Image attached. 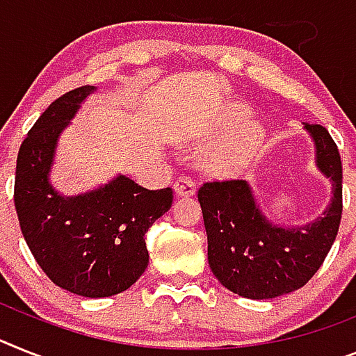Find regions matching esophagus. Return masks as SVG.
Segmentation results:
<instances>
[{
	"label": "esophagus",
	"mask_w": 356,
	"mask_h": 356,
	"mask_svg": "<svg viewBox=\"0 0 356 356\" xmlns=\"http://www.w3.org/2000/svg\"><path fill=\"white\" fill-rule=\"evenodd\" d=\"M173 190L179 197H192L195 193V183L190 177H179L173 183Z\"/></svg>",
	"instance_id": "esophagus-1"
}]
</instances>
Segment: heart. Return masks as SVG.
I'll use <instances>...</instances> for the list:
<instances>
[{"label":"heart","instance_id":"obj_1","mask_svg":"<svg viewBox=\"0 0 356 356\" xmlns=\"http://www.w3.org/2000/svg\"><path fill=\"white\" fill-rule=\"evenodd\" d=\"M264 136V127L250 118L244 104H226L197 137L201 145L210 146L202 157V166L213 177H238L253 163Z\"/></svg>","mask_w":356,"mask_h":356}]
</instances>
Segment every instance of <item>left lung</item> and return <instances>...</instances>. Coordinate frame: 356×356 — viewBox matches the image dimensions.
Masks as SVG:
<instances>
[{"label":"left lung","instance_id":"8db88e82","mask_svg":"<svg viewBox=\"0 0 356 356\" xmlns=\"http://www.w3.org/2000/svg\"><path fill=\"white\" fill-rule=\"evenodd\" d=\"M304 130L333 193L312 222L286 226L268 219L246 181L204 183L197 193L211 271L224 288L244 298L266 300L302 288L335 243L342 217V161L324 127L304 122Z\"/></svg>","mask_w":356,"mask_h":356}]
</instances>
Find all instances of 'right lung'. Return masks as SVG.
<instances>
[{"label": "right lung", "mask_w": 356, "mask_h": 356, "mask_svg": "<svg viewBox=\"0 0 356 356\" xmlns=\"http://www.w3.org/2000/svg\"><path fill=\"white\" fill-rule=\"evenodd\" d=\"M95 86L54 101L21 143L14 204L21 234L54 284L88 298L128 289L148 266L145 234L170 210L172 188L146 190L127 175L79 195L50 183L59 136Z\"/></svg>", "instance_id": "right-lung-1"}]
</instances>
